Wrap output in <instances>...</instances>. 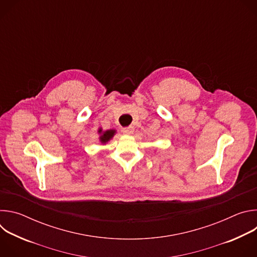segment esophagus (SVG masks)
Returning <instances> with one entry per match:
<instances>
[{"instance_id": "obj_1", "label": "esophagus", "mask_w": 257, "mask_h": 257, "mask_svg": "<svg viewBox=\"0 0 257 257\" xmlns=\"http://www.w3.org/2000/svg\"><path fill=\"white\" fill-rule=\"evenodd\" d=\"M122 132L125 134V135H132L133 132H134V127L132 126H129V127H126L122 130Z\"/></svg>"}]
</instances>
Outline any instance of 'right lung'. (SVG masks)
Returning <instances> with one entry per match:
<instances>
[{
	"instance_id": "right-lung-1",
	"label": "right lung",
	"mask_w": 257,
	"mask_h": 257,
	"mask_svg": "<svg viewBox=\"0 0 257 257\" xmlns=\"http://www.w3.org/2000/svg\"><path fill=\"white\" fill-rule=\"evenodd\" d=\"M97 133L99 135V141L101 144H105L106 142H108L111 140L114 135L117 133V131L115 129H109V130H105L103 131L101 128H98Z\"/></svg>"
}]
</instances>
